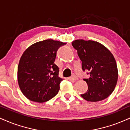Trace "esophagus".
<instances>
[{
	"label": "esophagus",
	"mask_w": 130,
	"mask_h": 130,
	"mask_svg": "<svg viewBox=\"0 0 130 130\" xmlns=\"http://www.w3.org/2000/svg\"><path fill=\"white\" fill-rule=\"evenodd\" d=\"M70 79H72V80H76V79H78V77L75 75H72V76H71V77L70 78Z\"/></svg>",
	"instance_id": "esophagus-1"
}]
</instances>
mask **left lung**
I'll return each mask as SVG.
<instances>
[{"instance_id": "8db88e82", "label": "left lung", "mask_w": 130, "mask_h": 130, "mask_svg": "<svg viewBox=\"0 0 130 130\" xmlns=\"http://www.w3.org/2000/svg\"><path fill=\"white\" fill-rule=\"evenodd\" d=\"M72 44L82 61L83 71H89L87 74L90 78L84 79L88 90L81 94V97L91 102L108 98L115 90L118 78V68L113 54L97 41L76 40Z\"/></svg>"}]
</instances>
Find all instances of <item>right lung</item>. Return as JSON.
Instances as JSON below:
<instances>
[{
	"label": "right lung",
	"instance_id": "right-lung-1",
	"mask_svg": "<svg viewBox=\"0 0 130 130\" xmlns=\"http://www.w3.org/2000/svg\"><path fill=\"white\" fill-rule=\"evenodd\" d=\"M65 43L48 39L38 41L25 50L20 58L17 79L22 93L30 101H48L57 95L62 81L55 64L58 49Z\"/></svg>",
	"mask_w": 130,
	"mask_h": 130
}]
</instances>
